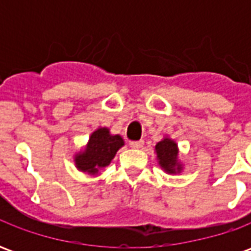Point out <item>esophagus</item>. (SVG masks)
<instances>
[{"label":"esophagus","instance_id":"esophagus-1","mask_svg":"<svg viewBox=\"0 0 251 251\" xmlns=\"http://www.w3.org/2000/svg\"><path fill=\"white\" fill-rule=\"evenodd\" d=\"M129 145H130L131 148H134V149H140V148L144 147V141H142V140H140V141H131Z\"/></svg>","mask_w":251,"mask_h":251}]
</instances>
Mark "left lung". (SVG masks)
<instances>
[{"label": "left lung", "instance_id": "1", "mask_svg": "<svg viewBox=\"0 0 251 251\" xmlns=\"http://www.w3.org/2000/svg\"><path fill=\"white\" fill-rule=\"evenodd\" d=\"M154 153L157 156V163L160 168L163 169L165 174L177 175L183 172L184 165L179 157V147L177 142L172 140L171 137L165 136L156 144Z\"/></svg>", "mask_w": 251, "mask_h": 251}]
</instances>
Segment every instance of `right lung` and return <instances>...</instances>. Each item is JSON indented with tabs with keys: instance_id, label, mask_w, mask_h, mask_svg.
<instances>
[{
	"instance_id": "obj_1",
	"label": "right lung",
	"mask_w": 251,
	"mask_h": 251,
	"mask_svg": "<svg viewBox=\"0 0 251 251\" xmlns=\"http://www.w3.org/2000/svg\"><path fill=\"white\" fill-rule=\"evenodd\" d=\"M124 145L120 134H111L109 127H98L90 134L87 144L74 154V164L83 174L98 176Z\"/></svg>"
}]
</instances>
